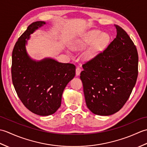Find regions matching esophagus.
<instances>
[{
  "mask_svg": "<svg viewBox=\"0 0 147 147\" xmlns=\"http://www.w3.org/2000/svg\"><path fill=\"white\" fill-rule=\"evenodd\" d=\"M81 71H82V69H81L80 67H77L76 69V76H79L80 74Z\"/></svg>",
  "mask_w": 147,
  "mask_h": 147,
  "instance_id": "esophagus-1",
  "label": "esophagus"
}]
</instances>
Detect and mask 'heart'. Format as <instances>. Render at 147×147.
Masks as SVG:
<instances>
[{"label":"heart","instance_id":"obj_1","mask_svg":"<svg viewBox=\"0 0 147 147\" xmlns=\"http://www.w3.org/2000/svg\"><path fill=\"white\" fill-rule=\"evenodd\" d=\"M110 40L111 37L108 33H102L99 30H91L76 40L73 46L74 49L81 50L93 43L85 54L86 59H91L101 54L109 45Z\"/></svg>","mask_w":147,"mask_h":147}]
</instances>
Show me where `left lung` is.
Returning a JSON list of instances; mask_svg holds the SVG:
<instances>
[{
    "label": "left lung",
    "mask_w": 147,
    "mask_h": 147,
    "mask_svg": "<svg viewBox=\"0 0 147 147\" xmlns=\"http://www.w3.org/2000/svg\"><path fill=\"white\" fill-rule=\"evenodd\" d=\"M107 49L83 64L81 72L87 107L93 114L109 115L128 100L138 74L136 46L121 27Z\"/></svg>",
    "instance_id": "obj_1"
}]
</instances>
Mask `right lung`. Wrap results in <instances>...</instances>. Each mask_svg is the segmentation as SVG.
I'll list each match as a JSON object with an SVG mask.
<instances>
[{"instance_id": "obj_1", "label": "right lung", "mask_w": 147, "mask_h": 147, "mask_svg": "<svg viewBox=\"0 0 147 147\" xmlns=\"http://www.w3.org/2000/svg\"><path fill=\"white\" fill-rule=\"evenodd\" d=\"M45 24L36 21L28 27L16 43L12 54V81L18 97L33 113L49 115L61 107L62 95L75 76L76 66L52 59L32 60L26 51V38Z\"/></svg>"}]
</instances>
